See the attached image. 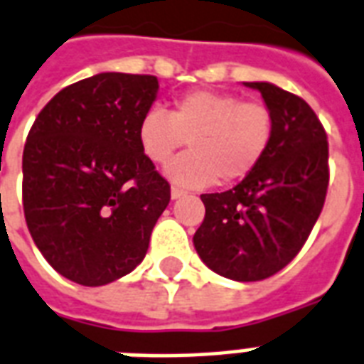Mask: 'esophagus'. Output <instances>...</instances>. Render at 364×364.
I'll list each match as a JSON object with an SVG mask.
<instances>
[{"mask_svg":"<svg viewBox=\"0 0 364 364\" xmlns=\"http://www.w3.org/2000/svg\"><path fill=\"white\" fill-rule=\"evenodd\" d=\"M187 194V191L185 188H179V187H171V198L176 200V198H181V196H185Z\"/></svg>","mask_w":364,"mask_h":364,"instance_id":"esophagus-1","label":"esophagus"}]
</instances>
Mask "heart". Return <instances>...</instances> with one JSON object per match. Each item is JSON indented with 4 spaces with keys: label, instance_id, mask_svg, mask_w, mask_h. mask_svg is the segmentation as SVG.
Returning <instances> with one entry per match:
<instances>
[{
    "label": "heart",
    "instance_id": "heart-1",
    "mask_svg": "<svg viewBox=\"0 0 364 364\" xmlns=\"http://www.w3.org/2000/svg\"><path fill=\"white\" fill-rule=\"evenodd\" d=\"M273 137L274 116L267 105L206 90L177 97L168 114L152 108L137 126L141 152L156 166H168L188 141L191 152L171 164L168 176L193 187L248 177L263 162Z\"/></svg>",
    "mask_w": 364,
    "mask_h": 364
}]
</instances>
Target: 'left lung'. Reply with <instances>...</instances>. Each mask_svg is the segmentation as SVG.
<instances>
[{"instance_id": "1", "label": "left lung", "mask_w": 364, "mask_h": 364, "mask_svg": "<svg viewBox=\"0 0 364 364\" xmlns=\"http://www.w3.org/2000/svg\"><path fill=\"white\" fill-rule=\"evenodd\" d=\"M244 85L271 108L273 143L237 187L202 194L206 215L193 242L212 271L254 282L287 267L317 223L328 188V141L301 97L267 82Z\"/></svg>"}]
</instances>
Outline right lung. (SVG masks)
Instances as JSON below:
<instances>
[{"label": "right lung", "instance_id": "right-lung-1", "mask_svg": "<svg viewBox=\"0 0 364 364\" xmlns=\"http://www.w3.org/2000/svg\"><path fill=\"white\" fill-rule=\"evenodd\" d=\"M156 93V76L102 72L60 90L30 127L24 218L47 263L68 281L102 287L145 257L170 204V183L137 141Z\"/></svg>", "mask_w": 364, "mask_h": 364}]
</instances>
